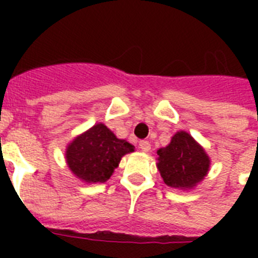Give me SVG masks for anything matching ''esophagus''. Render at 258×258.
I'll use <instances>...</instances> for the list:
<instances>
[{
    "mask_svg": "<svg viewBox=\"0 0 258 258\" xmlns=\"http://www.w3.org/2000/svg\"><path fill=\"white\" fill-rule=\"evenodd\" d=\"M139 149H141L143 153H149L150 149H151V145H150V142L147 141H141L139 142Z\"/></svg>",
    "mask_w": 258,
    "mask_h": 258,
    "instance_id": "esophagus-1",
    "label": "esophagus"
}]
</instances>
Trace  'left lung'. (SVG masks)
I'll return each mask as SVG.
<instances>
[{
  "instance_id": "obj_1",
  "label": "left lung",
  "mask_w": 258,
  "mask_h": 258,
  "mask_svg": "<svg viewBox=\"0 0 258 258\" xmlns=\"http://www.w3.org/2000/svg\"><path fill=\"white\" fill-rule=\"evenodd\" d=\"M157 154V167L170 187L192 188L204 179L210 167L206 151L186 131L176 133L169 146L159 149Z\"/></svg>"
}]
</instances>
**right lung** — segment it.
I'll return each instance as SVG.
<instances>
[{"instance_id": "1", "label": "right lung", "mask_w": 258, "mask_h": 258, "mask_svg": "<svg viewBox=\"0 0 258 258\" xmlns=\"http://www.w3.org/2000/svg\"><path fill=\"white\" fill-rule=\"evenodd\" d=\"M134 150L131 143L117 139L107 125L97 123L68 145L67 165L79 179L87 183H103L111 178L121 157Z\"/></svg>"}]
</instances>
